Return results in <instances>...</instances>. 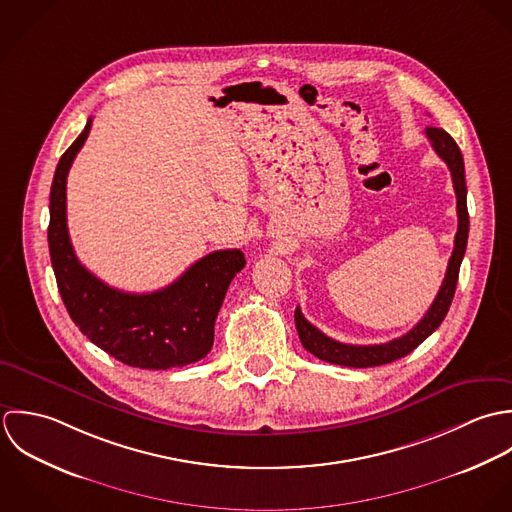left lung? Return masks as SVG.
<instances>
[{
    "label": "left lung",
    "mask_w": 512,
    "mask_h": 512,
    "mask_svg": "<svg viewBox=\"0 0 512 512\" xmlns=\"http://www.w3.org/2000/svg\"><path fill=\"white\" fill-rule=\"evenodd\" d=\"M425 136L429 138L433 150L437 156L447 164L457 196V233H455V247L449 257L447 273L441 283V289L433 301V305L423 314V318L409 330L408 334L390 340L386 344H370V346H356V344H342L338 340H332L324 332H320L316 326H312L307 318L303 316L301 308L295 310V324L299 338L303 346L307 348L310 354L316 358L338 364V366H348V368H372V366H382L390 364L398 358L408 356L411 350H415L429 334L437 330V326L443 322L447 310L451 307L457 279H459V267L467 249V237H469V213H467V184H465V164H463V154L457 146V142L443 130L429 126L425 128Z\"/></svg>",
    "instance_id": "1"
}]
</instances>
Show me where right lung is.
Instances as JSON below:
<instances>
[{
    "instance_id": "obj_1",
    "label": "right lung",
    "mask_w": 512,
    "mask_h": 512,
    "mask_svg": "<svg viewBox=\"0 0 512 512\" xmlns=\"http://www.w3.org/2000/svg\"><path fill=\"white\" fill-rule=\"evenodd\" d=\"M61 156L49 196V253L61 299L79 330L126 366L168 370L194 364L213 346V326L227 287L245 267L239 249L213 251L172 285L144 295L108 287L87 271L67 229V176L89 132Z\"/></svg>"
}]
</instances>
